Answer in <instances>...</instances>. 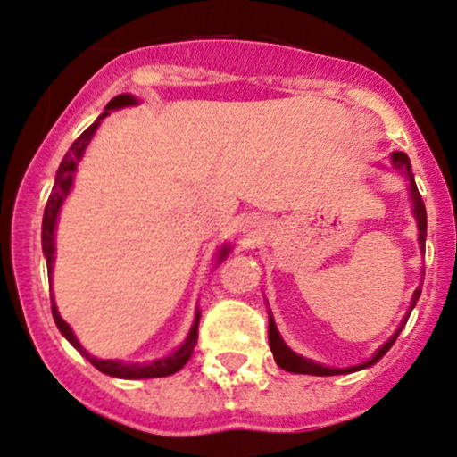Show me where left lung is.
Segmentation results:
<instances>
[{
	"mask_svg": "<svg viewBox=\"0 0 457 457\" xmlns=\"http://www.w3.org/2000/svg\"><path fill=\"white\" fill-rule=\"evenodd\" d=\"M392 162H395L396 169L405 170V172H407V177L411 179V200H413V212H415V219H418L420 246L424 248V246H426V206H424V200H421V195H420V192H418V187H415V183H413V177H411V164H409L407 154H403V152H395V154H392ZM420 295H421V287L415 288L413 299H411V310H413L415 302H418V299H420ZM407 319H409V316H405V320L401 322V327L396 328V333L392 335V337L388 339V342H386V344L382 345V348L378 350V354H375V356L371 358V361L365 362V365H361V367H352V369H331V367L316 365V362L308 361V358H303V356L295 354V352H293L291 348H288V345H287L285 342H282V337H280L278 328H276V325H274V320H270V331H268V337H270V348H271V354H274V358H276V365L285 369V371H291V373H305V375H337V373H350V371H356V369H365V367H369V365H373V362H378L379 358H382V356L386 354V352L390 350V345L396 342L398 333H401V331H403V327L407 325Z\"/></svg>",
	"mask_w": 457,
	"mask_h": 457,
	"instance_id": "1",
	"label": "left lung"
}]
</instances>
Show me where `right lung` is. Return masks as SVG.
<instances>
[{
	"label": "right lung",
	"mask_w": 457,
	"mask_h": 457,
	"mask_svg": "<svg viewBox=\"0 0 457 457\" xmlns=\"http://www.w3.org/2000/svg\"><path fill=\"white\" fill-rule=\"evenodd\" d=\"M135 99H132L130 95H120L115 96V99L109 101V105L105 109V113L101 115L99 120H96L95 124L88 126L82 135L73 141V145L69 147V152L65 154V158H62L61 166H59V172H56V181H54V187H52V194L48 202H46V209H44V223H42V246H44V255H46V263H48V274H52V262H54V225H56V215H59V209L62 204V200H65V195L69 194V189H71V183H73V172L78 169V162L82 158L84 149L88 147L92 135H95L96 126L101 124V120L105 118V115L112 112V109H118V107H126V105H135ZM228 255V248H221V255L219 257H225ZM52 316H54V322L56 327H59V331L65 335V337L71 342L73 348H78L82 354L88 358L90 365L99 369L101 373H107V375H113V378H122V379H143V378H166V375H172L177 373L179 369H181L186 362L189 361V356H192L194 352V345L198 342V322H200V312H195V319H194V325H192V331H189L186 344L181 345L177 352H172L169 358H162V361H154V362H143V365H129V362H118V361H99V358L90 356L88 352H86L82 345H79L78 339H75V335L71 328L65 320L61 319L59 310H56V303H54V297H52Z\"/></svg>",
	"instance_id": "right-lung-1"
}]
</instances>
